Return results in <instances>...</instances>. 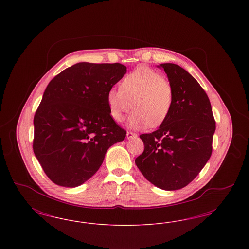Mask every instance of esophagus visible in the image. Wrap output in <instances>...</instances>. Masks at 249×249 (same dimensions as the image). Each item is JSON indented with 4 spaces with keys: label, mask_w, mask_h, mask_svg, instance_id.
I'll use <instances>...</instances> for the list:
<instances>
[{
    "label": "esophagus",
    "mask_w": 249,
    "mask_h": 249,
    "mask_svg": "<svg viewBox=\"0 0 249 249\" xmlns=\"http://www.w3.org/2000/svg\"><path fill=\"white\" fill-rule=\"evenodd\" d=\"M137 135L134 133V132H131V131H127V138L128 139H131V138H134L136 137Z\"/></svg>",
    "instance_id": "34e87169"
}]
</instances>
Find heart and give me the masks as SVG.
Instances as JSON below:
<instances>
[{
  "mask_svg": "<svg viewBox=\"0 0 249 249\" xmlns=\"http://www.w3.org/2000/svg\"><path fill=\"white\" fill-rule=\"evenodd\" d=\"M174 102L172 84L146 67L131 71L122 79L120 89H111L107 93L109 113L115 121L123 122L132 108L135 110L129 121L132 129L160 127L169 118Z\"/></svg>",
  "mask_w": 249,
  "mask_h": 249,
  "instance_id": "obj_1",
  "label": "heart"
}]
</instances>
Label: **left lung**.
<instances>
[{
  "instance_id": "left-lung-1",
  "label": "left lung",
  "mask_w": 249,
  "mask_h": 249,
  "mask_svg": "<svg viewBox=\"0 0 249 249\" xmlns=\"http://www.w3.org/2000/svg\"><path fill=\"white\" fill-rule=\"evenodd\" d=\"M159 67L164 69L174 88V107L158 130L140 135L144 149L135 164L156 187L179 190L210 159L215 121L208 96L190 73L174 63Z\"/></svg>"
}]
</instances>
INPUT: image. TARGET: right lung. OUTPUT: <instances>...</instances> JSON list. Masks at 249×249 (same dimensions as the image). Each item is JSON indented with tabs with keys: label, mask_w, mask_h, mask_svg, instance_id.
<instances>
[{
	"label": "right lung",
	"mask_w": 249,
	"mask_h": 249,
	"mask_svg": "<svg viewBox=\"0 0 249 249\" xmlns=\"http://www.w3.org/2000/svg\"><path fill=\"white\" fill-rule=\"evenodd\" d=\"M126 71L120 63L79 62L48 84L34 119L33 148L53 183L82 185L108 148L125 139L126 130L110 116L107 93Z\"/></svg>",
	"instance_id": "right-lung-1"
}]
</instances>
